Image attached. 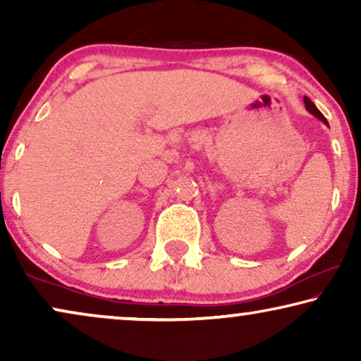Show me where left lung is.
Instances as JSON below:
<instances>
[{
  "mask_svg": "<svg viewBox=\"0 0 361 361\" xmlns=\"http://www.w3.org/2000/svg\"><path fill=\"white\" fill-rule=\"evenodd\" d=\"M304 103H305V108H307V110H309L310 113H312V115H315V116H317V118H319V120H322L324 123H327V120H325V116L322 115V113H320V111L317 110V106H315V105H314V103H312V102H310L307 97H305V98H304Z\"/></svg>",
  "mask_w": 361,
  "mask_h": 361,
  "instance_id": "8db88e82",
  "label": "left lung"
}]
</instances>
